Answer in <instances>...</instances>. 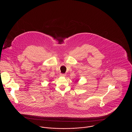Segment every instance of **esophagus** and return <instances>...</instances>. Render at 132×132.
Here are the masks:
<instances>
[{"label": "esophagus", "instance_id": "esophagus-1", "mask_svg": "<svg viewBox=\"0 0 132 132\" xmlns=\"http://www.w3.org/2000/svg\"><path fill=\"white\" fill-rule=\"evenodd\" d=\"M66 76V75L65 74H60V76L61 77H65Z\"/></svg>", "mask_w": 132, "mask_h": 132}]
</instances>
